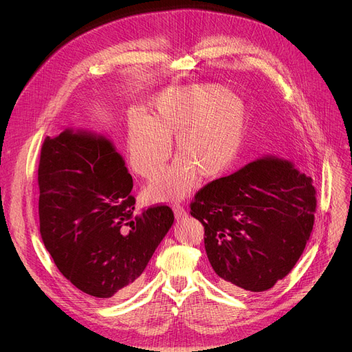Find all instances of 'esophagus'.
<instances>
[{"mask_svg":"<svg viewBox=\"0 0 352 352\" xmlns=\"http://www.w3.org/2000/svg\"><path fill=\"white\" fill-rule=\"evenodd\" d=\"M173 212H175V217H176L177 220H180V219L188 216V213H186V210H184L183 208H179V206H176V208L173 209Z\"/></svg>","mask_w":352,"mask_h":352,"instance_id":"obj_1","label":"esophagus"}]
</instances>
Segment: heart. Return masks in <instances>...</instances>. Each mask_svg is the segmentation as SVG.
I'll use <instances>...</instances> for the list:
<instances>
[{
	"instance_id": "obj_1",
	"label": "heart",
	"mask_w": 352,
	"mask_h": 352,
	"mask_svg": "<svg viewBox=\"0 0 352 352\" xmlns=\"http://www.w3.org/2000/svg\"><path fill=\"white\" fill-rule=\"evenodd\" d=\"M244 102L219 85H193L162 91L151 102L149 116L128 115V149L136 173L152 177L170 155L175 138L179 157L153 177L144 196L173 201L188 195L199 177L213 180L232 168L245 135Z\"/></svg>"
}]
</instances>
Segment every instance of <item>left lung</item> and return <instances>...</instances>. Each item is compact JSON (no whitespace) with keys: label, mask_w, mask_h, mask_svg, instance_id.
<instances>
[{"label":"left lung","mask_w":352,"mask_h":352,"mask_svg":"<svg viewBox=\"0 0 352 352\" xmlns=\"http://www.w3.org/2000/svg\"><path fill=\"white\" fill-rule=\"evenodd\" d=\"M311 177L277 156L260 157L200 189L190 214L223 288L260 293L301 257L314 224Z\"/></svg>","instance_id":"8db88e82"}]
</instances>
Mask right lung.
Masks as SVG:
<instances>
[{
    "label": "right lung",
    "mask_w": 352,
    "mask_h": 352,
    "mask_svg": "<svg viewBox=\"0 0 352 352\" xmlns=\"http://www.w3.org/2000/svg\"><path fill=\"white\" fill-rule=\"evenodd\" d=\"M38 186L39 233L62 276L100 300L133 290L175 216L169 206L136 213L112 140L74 129L47 138Z\"/></svg>",
    "instance_id": "obj_1"
}]
</instances>
